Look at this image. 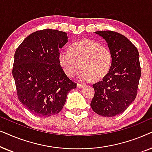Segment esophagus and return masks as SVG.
I'll return each mask as SVG.
<instances>
[{
    "mask_svg": "<svg viewBox=\"0 0 152 152\" xmlns=\"http://www.w3.org/2000/svg\"><path fill=\"white\" fill-rule=\"evenodd\" d=\"M84 87V84H80V83H78L77 84V88H82Z\"/></svg>",
    "mask_w": 152,
    "mask_h": 152,
    "instance_id": "1",
    "label": "esophagus"
}]
</instances>
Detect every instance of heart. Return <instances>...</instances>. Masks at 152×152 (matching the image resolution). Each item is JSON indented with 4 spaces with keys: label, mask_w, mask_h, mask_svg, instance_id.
<instances>
[{
    "label": "heart",
    "mask_w": 152,
    "mask_h": 152,
    "mask_svg": "<svg viewBox=\"0 0 152 152\" xmlns=\"http://www.w3.org/2000/svg\"><path fill=\"white\" fill-rule=\"evenodd\" d=\"M112 53L109 47L91 39L77 41L70 47V51H60L58 60L65 74L69 77L81 68L79 78L83 82L93 80L98 82L109 72L112 64Z\"/></svg>",
    "instance_id": "heart-1"
}]
</instances>
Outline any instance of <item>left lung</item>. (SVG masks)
<instances>
[{
    "mask_svg": "<svg viewBox=\"0 0 152 152\" xmlns=\"http://www.w3.org/2000/svg\"><path fill=\"white\" fill-rule=\"evenodd\" d=\"M112 53L109 72L102 80L93 85L95 95L91 107L104 117L123 113L136 99L141 75L139 53L124 35L113 31H97Z\"/></svg>",
    "mask_w": 152,
    "mask_h": 152,
    "instance_id": "1",
    "label": "left lung"
}]
</instances>
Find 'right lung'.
I'll list each match as a JSON object with an SVG mask.
<instances>
[{"instance_id":"add662e5","label":"right lung","mask_w":152,"mask_h":152,"mask_svg":"<svg viewBox=\"0 0 152 152\" xmlns=\"http://www.w3.org/2000/svg\"><path fill=\"white\" fill-rule=\"evenodd\" d=\"M68 42L66 32L45 29L27 37L14 54L12 75L19 101L34 115L50 117L61 111L77 84L58 60Z\"/></svg>"}]
</instances>
